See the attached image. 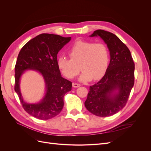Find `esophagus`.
<instances>
[{"instance_id": "1", "label": "esophagus", "mask_w": 151, "mask_h": 151, "mask_svg": "<svg viewBox=\"0 0 151 151\" xmlns=\"http://www.w3.org/2000/svg\"><path fill=\"white\" fill-rule=\"evenodd\" d=\"M81 85L79 84H77V83H72V86L74 88H79Z\"/></svg>"}]
</instances>
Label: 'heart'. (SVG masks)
Instances as JSON below:
<instances>
[{
    "label": "heart",
    "instance_id": "obj_1",
    "mask_svg": "<svg viewBox=\"0 0 151 151\" xmlns=\"http://www.w3.org/2000/svg\"><path fill=\"white\" fill-rule=\"evenodd\" d=\"M68 55L70 58L60 56L57 60L59 70L68 79H73L79 74V67L83 70L79 78L81 82L99 79L106 72L109 52L102 43L78 40L68 50Z\"/></svg>",
    "mask_w": 151,
    "mask_h": 151
}]
</instances>
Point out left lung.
<instances>
[{"instance_id": "obj_1", "label": "left lung", "mask_w": 151, "mask_h": 151, "mask_svg": "<svg viewBox=\"0 0 151 151\" xmlns=\"http://www.w3.org/2000/svg\"><path fill=\"white\" fill-rule=\"evenodd\" d=\"M89 36H99L104 41L110 61L103 78L90 86L84 104L96 116H111L120 111L129 99L134 84L135 64L129 49L115 35L98 29Z\"/></svg>"}]
</instances>
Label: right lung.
I'll return each mask as SVG.
<instances>
[{"mask_svg": "<svg viewBox=\"0 0 151 151\" xmlns=\"http://www.w3.org/2000/svg\"><path fill=\"white\" fill-rule=\"evenodd\" d=\"M70 40L71 37L41 34L26 43L18 55L14 90L24 110L38 119L48 120L58 115L63 107V97L72 89V83L63 78L57 63L58 52ZM27 70L38 71L44 80L45 94L38 103H27L22 97L20 80Z\"/></svg>", "mask_w": 151, "mask_h": 151, "instance_id": "add662e5", "label": "right lung"}]
</instances>
